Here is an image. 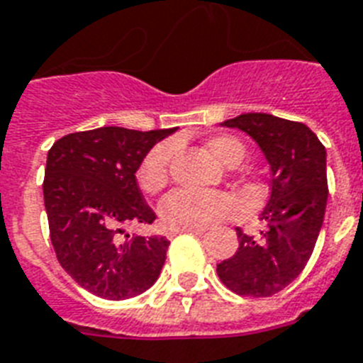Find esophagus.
Listing matches in <instances>:
<instances>
[{
	"label": "esophagus",
	"instance_id": "34e87169",
	"mask_svg": "<svg viewBox=\"0 0 363 363\" xmlns=\"http://www.w3.org/2000/svg\"><path fill=\"white\" fill-rule=\"evenodd\" d=\"M173 233H194V235H203L205 228H182V230H173Z\"/></svg>",
	"mask_w": 363,
	"mask_h": 363
}]
</instances>
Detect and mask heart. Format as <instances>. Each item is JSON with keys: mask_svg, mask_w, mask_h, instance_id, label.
Here are the masks:
<instances>
[{"mask_svg": "<svg viewBox=\"0 0 363 363\" xmlns=\"http://www.w3.org/2000/svg\"><path fill=\"white\" fill-rule=\"evenodd\" d=\"M207 150L220 164L233 167L245 158L242 143L228 135H216L207 141ZM175 147L164 143L152 148L137 169L139 186L147 194H156L169 182V165ZM235 211V201L222 192H196L179 188L167 194L160 203V218L171 230L207 228L224 220Z\"/></svg>", "mask_w": 363, "mask_h": 363, "instance_id": "heart-1", "label": "heart"}]
</instances>
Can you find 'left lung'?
<instances>
[{
  "mask_svg": "<svg viewBox=\"0 0 363 363\" xmlns=\"http://www.w3.org/2000/svg\"><path fill=\"white\" fill-rule=\"evenodd\" d=\"M252 137L271 169V194L258 235L238 228L239 248L216 264L232 292L267 298L281 292L309 262L328 201L326 148L301 122L247 113L222 122Z\"/></svg>",
  "mask_w": 363,
  "mask_h": 363,
  "instance_id": "obj_1",
  "label": "left lung"
}]
</instances>
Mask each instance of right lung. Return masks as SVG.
I'll list each match as a JSON object with an SVG mask.
<instances>
[{
  "label": "right lung",
  "instance_id": "add662e5",
  "mask_svg": "<svg viewBox=\"0 0 363 363\" xmlns=\"http://www.w3.org/2000/svg\"><path fill=\"white\" fill-rule=\"evenodd\" d=\"M175 131L104 125L69 133L48 150L43 196L54 252L98 298H133L158 281L169 241L130 235L124 226L156 220L135 173L150 148Z\"/></svg>",
  "mask_w": 363,
  "mask_h": 363
}]
</instances>
